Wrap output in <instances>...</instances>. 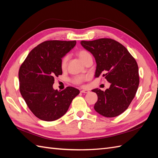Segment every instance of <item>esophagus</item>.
<instances>
[{"label":"esophagus","mask_w":158,"mask_h":158,"mask_svg":"<svg viewBox=\"0 0 158 158\" xmlns=\"http://www.w3.org/2000/svg\"><path fill=\"white\" fill-rule=\"evenodd\" d=\"M81 93H83V94H88V93H89V91L85 90V89H83V90H81Z\"/></svg>","instance_id":"obj_1"}]
</instances>
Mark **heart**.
<instances>
[{
  "label": "heart",
  "instance_id": "b5f03b06",
  "mask_svg": "<svg viewBox=\"0 0 158 158\" xmlns=\"http://www.w3.org/2000/svg\"><path fill=\"white\" fill-rule=\"evenodd\" d=\"M77 54L79 58L83 62H85L87 58L91 56V54H89V52H87V51H86V50H79ZM68 60H69L68 56H65L62 58L61 62H60V67L62 69H64L66 68V67H67ZM86 79H87V77H85V76H77V77H75L73 79L72 81L75 84H81V83H83Z\"/></svg>",
  "mask_w": 158,
  "mask_h": 158
}]
</instances>
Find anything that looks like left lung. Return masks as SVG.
I'll return each instance as SVG.
<instances>
[{"label":"left lung","mask_w":158,"mask_h":158,"mask_svg":"<svg viewBox=\"0 0 158 158\" xmlns=\"http://www.w3.org/2000/svg\"><path fill=\"white\" fill-rule=\"evenodd\" d=\"M81 44L95 58V77L102 75L110 83L104 91L98 88L92 90L98 95L95 110L108 118L120 115L129 107L138 89L136 60L125 47L112 39L81 41Z\"/></svg>","instance_id":"8db88e82"}]
</instances>
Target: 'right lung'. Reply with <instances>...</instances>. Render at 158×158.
<instances>
[{
    "mask_svg": "<svg viewBox=\"0 0 158 158\" xmlns=\"http://www.w3.org/2000/svg\"><path fill=\"white\" fill-rule=\"evenodd\" d=\"M76 41L49 40L35 47L19 71V89L29 108L38 118L54 121L65 114L79 90L54 89V77L62 74L60 62Z\"/></svg>",
    "mask_w": 158,
    "mask_h": 158,
    "instance_id": "add662e5",
    "label": "right lung"
}]
</instances>
